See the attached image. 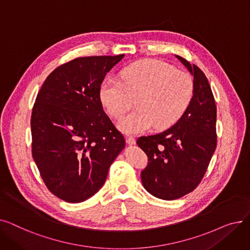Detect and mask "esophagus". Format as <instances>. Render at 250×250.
<instances>
[{"label":"esophagus","mask_w":250,"mask_h":250,"mask_svg":"<svg viewBox=\"0 0 250 250\" xmlns=\"http://www.w3.org/2000/svg\"><path fill=\"white\" fill-rule=\"evenodd\" d=\"M125 142H126V144H128V145H135V144H136L135 138L130 137V136L125 137Z\"/></svg>","instance_id":"esophagus-1"}]
</instances>
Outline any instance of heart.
I'll return each instance as SVG.
<instances>
[{"mask_svg": "<svg viewBox=\"0 0 250 250\" xmlns=\"http://www.w3.org/2000/svg\"><path fill=\"white\" fill-rule=\"evenodd\" d=\"M121 79H105L100 86V99L110 115L121 117L138 98V109L117 124L127 134H140L151 126H171L188 107L194 92L193 80L188 73L157 60L128 65L122 71Z\"/></svg>", "mask_w": 250, "mask_h": 250, "instance_id": "b5f03b06", "label": "heart"}]
</instances>
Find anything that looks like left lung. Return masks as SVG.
Segmentation results:
<instances>
[{"mask_svg": "<svg viewBox=\"0 0 250 250\" xmlns=\"http://www.w3.org/2000/svg\"><path fill=\"white\" fill-rule=\"evenodd\" d=\"M175 57L193 76L192 99L171 127L137 140L149 160L141 173L143 186L166 201L179 199L200 185L217 146V107L211 86L199 67Z\"/></svg>", "mask_w": 250, "mask_h": 250, "instance_id": "left-lung-1", "label": "left lung"}]
</instances>
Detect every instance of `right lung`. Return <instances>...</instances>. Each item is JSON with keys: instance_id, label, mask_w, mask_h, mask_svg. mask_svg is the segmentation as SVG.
Listing matches in <instances>:
<instances>
[{"instance_id": "add662e5", "label": "right lung", "mask_w": 250, "mask_h": 250, "mask_svg": "<svg viewBox=\"0 0 250 250\" xmlns=\"http://www.w3.org/2000/svg\"><path fill=\"white\" fill-rule=\"evenodd\" d=\"M124 57L75 59L52 71L38 92L30 122L32 157L48 190L64 202L94 195L125 146L100 100L105 75Z\"/></svg>"}]
</instances>
